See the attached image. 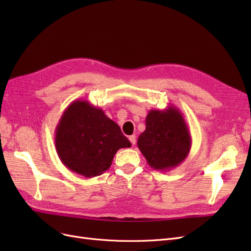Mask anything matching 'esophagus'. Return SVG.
Returning a JSON list of instances; mask_svg holds the SVG:
<instances>
[{"label":"esophagus","instance_id":"esophagus-1","mask_svg":"<svg viewBox=\"0 0 251 251\" xmlns=\"http://www.w3.org/2000/svg\"><path fill=\"white\" fill-rule=\"evenodd\" d=\"M128 140L131 141V143L133 144V146H135V143H136V136H135V135L128 136Z\"/></svg>","mask_w":251,"mask_h":251}]
</instances>
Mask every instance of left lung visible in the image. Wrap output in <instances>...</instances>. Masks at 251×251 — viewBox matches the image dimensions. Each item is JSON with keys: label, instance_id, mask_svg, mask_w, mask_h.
<instances>
[{"label": "left lung", "instance_id": "left-lung-1", "mask_svg": "<svg viewBox=\"0 0 251 251\" xmlns=\"http://www.w3.org/2000/svg\"><path fill=\"white\" fill-rule=\"evenodd\" d=\"M137 146L155 170L170 171L183 162L192 148V136L181 111L172 104L151 110Z\"/></svg>", "mask_w": 251, "mask_h": 251}]
</instances>
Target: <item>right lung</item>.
Returning a JSON list of instances; mask_svg holds the SVG:
<instances>
[{
  "label": "right lung",
  "mask_w": 251,
  "mask_h": 251,
  "mask_svg": "<svg viewBox=\"0 0 251 251\" xmlns=\"http://www.w3.org/2000/svg\"><path fill=\"white\" fill-rule=\"evenodd\" d=\"M55 148L67 169L87 178L107 171L119 149L131 142L119 126L87 100L68 105L55 128Z\"/></svg>",
  "instance_id": "1"
}]
</instances>
